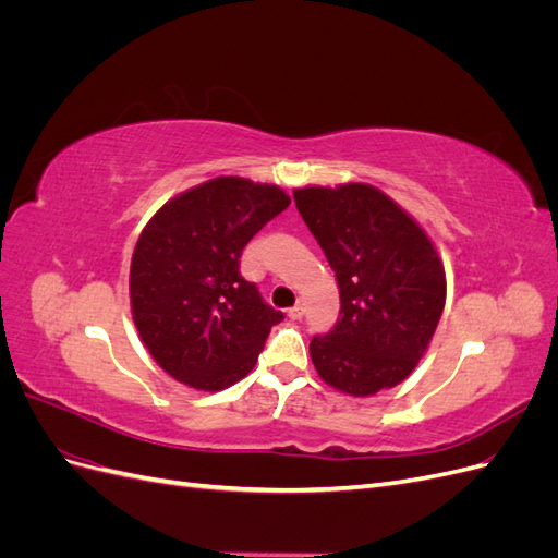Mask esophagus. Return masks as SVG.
<instances>
[{"instance_id": "1", "label": "esophagus", "mask_w": 558, "mask_h": 558, "mask_svg": "<svg viewBox=\"0 0 558 558\" xmlns=\"http://www.w3.org/2000/svg\"><path fill=\"white\" fill-rule=\"evenodd\" d=\"M302 314H305V307H302V305H295V307L289 310V318H291V320H300Z\"/></svg>"}]
</instances>
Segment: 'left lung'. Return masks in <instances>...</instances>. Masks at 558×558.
<instances>
[{
	"instance_id": "8db88e82",
	"label": "left lung",
	"mask_w": 558,
	"mask_h": 558,
	"mask_svg": "<svg viewBox=\"0 0 558 558\" xmlns=\"http://www.w3.org/2000/svg\"><path fill=\"white\" fill-rule=\"evenodd\" d=\"M295 207L340 286L337 326L310 342L318 377L369 398L412 375L447 300L440 253L396 199L369 183L295 189Z\"/></svg>"
}]
</instances>
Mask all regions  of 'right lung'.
Instances as JSON below:
<instances>
[{
  "instance_id": "1",
  "label": "right lung",
  "mask_w": 558,
  "mask_h": 558,
  "mask_svg": "<svg viewBox=\"0 0 558 558\" xmlns=\"http://www.w3.org/2000/svg\"><path fill=\"white\" fill-rule=\"evenodd\" d=\"M289 205L277 183L216 177L150 216L130 263V310L167 375L214 393L251 373L283 314L242 279L240 256Z\"/></svg>"
}]
</instances>
